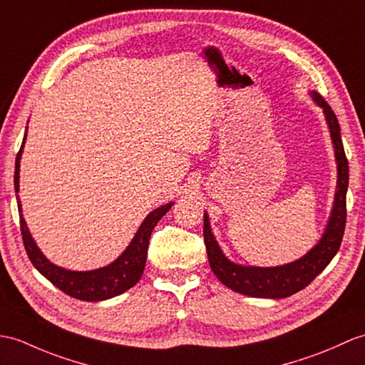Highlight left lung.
Segmentation results:
<instances>
[{"label": "left lung", "mask_w": 365, "mask_h": 365, "mask_svg": "<svg viewBox=\"0 0 365 365\" xmlns=\"http://www.w3.org/2000/svg\"><path fill=\"white\" fill-rule=\"evenodd\" d=\"M312 101L324 110L325 121L333 141L334 158L337 165V183L333 200V208L329 213L324 235L314 247H311L299 259L287 262V264L274 267L244 266L228 259L222 249L211 232L210 217L207 211L203 213V240H205L207 255L210 267L213 274L221 279V283L232 291L242 295L258 299H286L289 295L302 291L324 270L329 261L334 258L341 247L342 236L345 230V197L349 190V162H346L344 144L341 138V127L337 118L325 99L317 91H309Z\"/></svg>", "instance_id": "8db88e82"}]
</instances>
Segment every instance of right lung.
<instances>
[{
	"instance_id": "obj_1",
	"label": "right lung",
	"mask_w": 365,
	"mask_h": 365,
	"mask_svg": "<svg viewBox=\"0 0 365 365\" xmlns=\"http://www.w3.org/2000/svg\"><path fill=\"white\" fill-rule=\"evenodd\" d=\"M24 143H26V133H24L23 144L15 160L14 185H15V192H16V202H19L23 242L34 267H36L46 279H49V282L56 287H58V289L70 295V297L83 300V302L108 300L125 292L127 289H130V287H133L140 282L144 266H146L150 233L154 230V227L157 225L160 219H162L168 213L169 208L174 205V202H169L166 205L152 210L150 213L144 217V221L138 227V230L135 233L130 244L127 245L121 255L115 261L110 262V264L99 269H93V270L63 269L61 266L54 264V262H51L43 255V252L38 249L37 242L34 241L28 228V224L23 217L19 191H20V160H21Z\"/></svg>"
}]
</instances>
